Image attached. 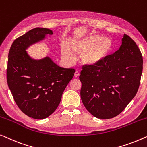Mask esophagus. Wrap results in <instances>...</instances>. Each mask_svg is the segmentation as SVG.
Here are the masks:
<instances>
[{
    "instance_id": "obj_1",
    "label": "esophagus",
    "mask_w": 147,
    "mask_h": 147,
    "mask_svg": "<svg viewBox=\"0 0 147 147\" xmlns=\"http://www.w3.org/2000/svg\"><path fill=\"white\" fill-rule=\"evenodd\" d=\"M80 76V73L78 71H76L75 74H74V77L75 78H78Z\"/></svg>"
}]
</instances>
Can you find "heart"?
<instances>
[{"label": "heart", "mask_w": 147, "mask_h": 147, "mask_svg": "<svg viewBox=\"0 0 147 147\" xmlns=\"http://www.w3.org/2000/svg\"><path fill=\"white\" fill-rule=\"evenodd\" d=\"M70 46L74 52L81 54V61L83 64L95 66L109 58L113 48V43L109 38L101 35H89L80 39L71 40ZM61 55L69 61L75 59V55L65 45L61 49Z\"/></svg>", "instance_id": "b5f03b06"}]
</instances>
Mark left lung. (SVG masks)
I'll return each mask as SVG.
<instances>
[{
    "label": "left lung",
    "mask_w": 147,
    "mask_h": 147,
    "mask_svg": "<svg viewBox=\"0 0 147 147\" xmlns=\"http://www.w3.org/2000/svg\"><path fill=\"white\" fill-rule=\"evenodd\" d=\"M142 64L139 47L125 34L119 49L105 61L95 66H83L80 95L86 109L104 119L120 114L137 94Z\"/></svg>",
    "instance_id": "left-lung-1"
}]
</instances>
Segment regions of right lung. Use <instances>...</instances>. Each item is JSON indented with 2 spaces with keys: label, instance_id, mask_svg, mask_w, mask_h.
Here are the masks:
<instances>
[{
  "label": "right lung",
  "instance_id": "right-lung-1",
  "mask_svg": "<svg viewBox=\"0 0 147 147\" xmlns=\"http://www.w3.org/2000/svg\"><path fill=\"white\" fill-rule=\"evenodd\" d=\"M52 31L36 28L14 40L8 53L6 79L12 96L22 111L42 119L55 111L75 69L58 66L50 58L36 60L26 50L44 40Z\"/></svg>",
  "mask_w": 147,
  "mask_h": 147
}]
</instances>
